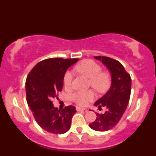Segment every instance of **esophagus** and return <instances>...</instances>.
I'll list each match as a JSON object with an SVG mask.
<instances>
[{"label": "esophagus", "mask_w": 156, "mask_h": 156, "mask_svg": "<svg viewBox=\"0 0 156 156\" xmlns=\"http://www.w3.org/2000/svg\"><path fill=\"white\" fill-rule=\"evenodd\" d=\"M76 110L77 111H87V110L85 108H80V107H76Z\"/></svg>", "instance_id": "esophagus-1"}]
</instances>
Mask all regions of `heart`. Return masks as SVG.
<instances>
[{
  "label": "heart",
  "mask_w": 156,
  "mask_h": 156,
  "mask_svg": "<svg viewBox=\"0 0 156 156\" xmlns=\"http://www.w3.org/2000/svg\"><path fill=\"white\" fill-rule=\"evenodd\" d=\"M76 72L89 78V84L99 93H104L109 89L111 84V76L109 72L101 71L98 63L90 59L84 60L75 67ZM73 80V73L67 71L63 76V84L66 89H70ZM95 93L91 90L78 91L71 96L72 100L79 106H85L89 101L95 99Z\"/></svg>",
  "instance_id": "b5f03b06"
}]
</instances>
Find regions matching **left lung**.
<instances>
[{
  "label": "left lung",
  "instance_id": "left-lung-1",
  "mask_svg": "<svg viewBox=\"0 0 156 156\" xmlns=\"http://www.w3.org/2000/svg\"><path fill=\"white\" fill-rule=\"evenodd\" d=\"M94 57L108 68L112 76V83L108 91L95 103L100 109L101 107L106 108V111L104 114L96 113L97 118L89 126L96 131L105 132L114 127L122 117L129 100L132 80L129 73L119 61L108 56Z\"/></svg>",
  "mask_w": 156,
  "mask_h": 156
}]
</instances>
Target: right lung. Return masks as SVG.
<instances>
[{"label":"right lung","instance_id":"right-lung-1","mask_svg":"<svg viewBox=\"0 0 156 156\" xmlns=\"http://www.w3.org/2000/svg\"><path fill=\"white\" fill-rule=\"evenodd\" d=\"M78 58H47L37 63L26 80L27 101L36 122L42 129L55 134L67 132L76 110L73 106L55 108L52 100L63 89V76Z\"/></svg>","mask_w":156,"mask_h":156}]
</instances>
